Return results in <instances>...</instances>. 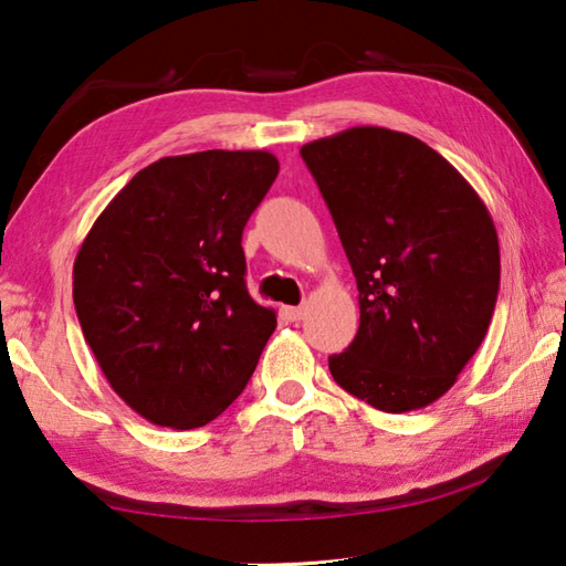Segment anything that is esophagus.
<instances>
[{"label": "esophagus", "instance_id": "obj_1", "mask_svg": "<svg viewBox=\"0 0 566 566\" xmlns=\"http://www.w3.org/2000/svg\"><path fill=\"white\" fill-rule=\"evenodd\" d=\"M306 311L302 306H284V316L286 321H302Z\"/></svg>", "mask_w": 566, "mask_h": 566}]
</instances>
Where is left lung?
I'll list each match as a JSON object with an SVG mask.
<instances>
[{"instance_id": "obj_1", "label": "left lung", "mask_w": 566, "mask_h": 566, "mask_svg": "<svg viewBox=\"0 0 566 566\" xmlns=\"http://www.w3.org/2000/svg\"><path fill=\"white\" fill-rule=\"evenodd\" d=\"M318 182L357 280L359 328L333 379L387 413L452 389L494 316L501 252L474 187L399 130L355 126L311 140Z\"/></svg>"}]
</instances>
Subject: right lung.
Wrapping results in <instances>:
<instances>
[{
    "label": "right lung",
    "mask_w": 566,
    "mask_h": 566,
    "mask_svg": "<svg viewBox=\"0 0 566 566\" xmlns=\"http://www.w3.org/2000/svg\"><path fill=\"white\" fill-rule=\"evenodd\" d=\"M280 160L268 150L160 158L90 228L72 268L84 340L155 426L191 430L231 406L276 328L245 290L240 238Z\"/></svg>",
    "instance_id": "obj_1"
}]
</instances>
